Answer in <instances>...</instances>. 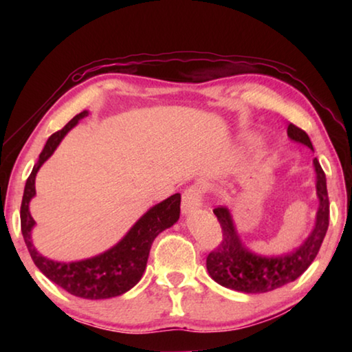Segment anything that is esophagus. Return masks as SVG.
Returning <instances> with one entry per match:
<instances>
[{"mask_svg": "<svg viewBox=\"0 0 352 352\" xmlns=\"http://www.w3.org/2000/svg\"><path fill=\"white\" fill-rule=\"evenodd\" d=\"M201 199H204V188L199 184H192L183 190L182 194V211L189 214L201 206Z\"/></svg>", "mask_w": 352, "mask_h": 352, "instance_id": "esophagus-1", "label": "esophagus"}]
</instances>
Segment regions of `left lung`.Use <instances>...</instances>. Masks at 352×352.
<instances>
[{"instance_id":"left-lung-1","label":"left lung","mask_w":352,"mask_h":352,"mask_svg":"<svg viewBox=\"0 0 352 352\" xmlns=\"http://www.w3.org/2000/svg\"><path fill=\"white\" fill-rule=\"evenodd\" d=\"M287 135L290 140L301 142L314 151L307 133L295 124H289ZM314 166L317 172V194L320 199L317 222L307 241L289 254L278 256V258H262V256L250 253L242 247L236 234L228 208H214L212 211L222 228V241L206 258V269L214 281L223 287L243 292V294H265V292L295 281L307 270V267L317 258L327 226H329V197H327L326 189V175L317 158L314 160Z\"/></svg>"}]
</instances>
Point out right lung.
Instances as JSON below:
<instances>
[{"instance_id": "add662e5", "label": "right lung", "mask_w": 352, "mask_h": 352, "mask_svg": "<svg viewBox=\"0 0 352 352\" xmlns=\"http://www.w3.org/2000/svg\"><path fill=\"white\" fill-rule=\"evenodd\" d=\"M87 115L88 111L79 113L62 130L52 133L47 138L38 162L35 163L25 186L20 210L21 233L34 264L47 279H51L52 283L60 285L62 289L74 296L87 298V300H105V298L126 294L135 284H138L146 270L148 252H151L155 237L174 225L180 217L182 197L180 194H174L169 199L163 200L162 204L151 208L132 226V230L121 242L116 243L109 252L94 256L91 259L56 262L41 256L31 241V230L35 222L31 212H29V201L35 195V175H37L40 166L60 144L63 136L79 122V119L85 118Z\"/></svg>"}]
</instances>
